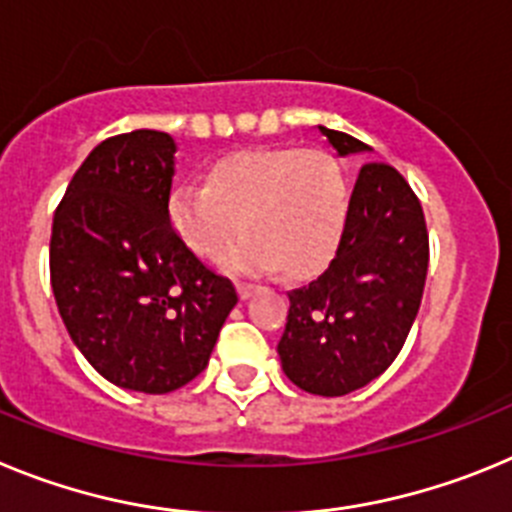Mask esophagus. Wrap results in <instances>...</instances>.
Wrapping results in <instances>:
<instances>
[{
	"label": "esophagus",
	"instance_id": "34e87169",
	"mask_svg": "<svg viewBox=\"0 0 512 512\" xmlns=\"http://www.w3.org/2000/svg\"><path fill=\"white\" fill-rule=\"evenodd\" d=\"M235 289H238V295H241V300H248V297L253 295V289H256V284L238 282V284H235Z\"/></svg>",
	"mask_w": 512,
	"mask_h": 512
}]
</instances>
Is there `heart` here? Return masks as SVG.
Instances as JSON below:
<instances>
[{"label": "heart", "mask_w": 512, "mask_h": 512, "mask_svg": "<svg viewBox=\"0 0 512 512\" xmlns=\"http://www.w3.org/2000/svg\"><path fill=\"white\" fill-rule=\"evenodd\" d=\"M348 189L323 148H256L220 158L202 184L184 182L169 197L179 241L202 261H217L238 230L228 266L305 277L330 259L346 225Z\"/></svg>", "instance_id": "obj_1"}]
</instances>
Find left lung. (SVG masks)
Returning a JSON list of instances; mask_svg holds the SVG:
<instances>
[{
  "label": "left lung",
  "mask_w": 512,
  "mask_h": 512,
  "mask_svg": "<svg viewBox=\"0 0 512 512\" xmlns=\"http://www.w3.org/2000/svg\"><path fill=\"white\" fill-rule=\"evenodd\" d=\"M341 156L369 151L354 135L320 125ZM428 228L418 194L390 164L361 166L346 225L323 274L289 292L277 351L310 395L359 390L397 359L423 300Z\"/></svg>",
  "instance_id": "8db88e82"
}]
</instances>
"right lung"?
<instances>
[{
	"instance_id": "right-lung-1",
	"label": "right lung",
	"mask_w": 512,
	"mask_h": 512,
	"mask_svg": "<svg viewBox=\"0 0 512 512\" xmlns=\"http://www.w3.org/2000/svg\"><path fill=\"white\" fill-rule=\"evenodd\" d=\"M174 151L161 130L102 140L53 215L51 287L71 341L104 379L146 395L205 372L238 302L171 228Z\"/></svg>"
}]
</instances>
